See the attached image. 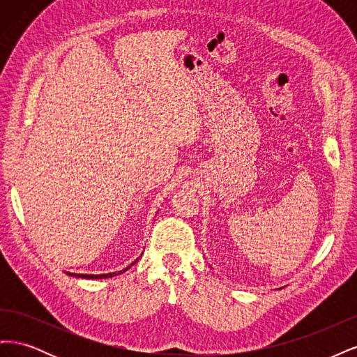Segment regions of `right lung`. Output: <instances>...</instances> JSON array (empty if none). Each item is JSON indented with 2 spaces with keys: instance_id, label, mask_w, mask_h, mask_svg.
I'll return each instance as SVG.
<instances>
[{
  "instance_id": "right-lung-1",
  "label": "right lung",
  "mask_w": 357,
  "mask_h": 357,
  "mask_svg": "<svg viewBox=\"0 0 357 357\" xmlns=\"http://www.w3.org/2000/svg\"><path fill=\"white\" fill-rule=\"evenodd\" d=\"M138 261V259H135V261L129 265V266H126L125 269H122V271H117V273H109V274H100V275H95V274H74V273H68V275H73V277H77V278H88V280H91V278H112V277H114V275H119V274H123L125 271H128L129 268H131L132 265H135V262Z\"/></svg>"
}]
</instances>
